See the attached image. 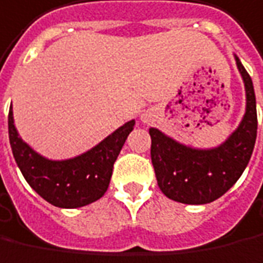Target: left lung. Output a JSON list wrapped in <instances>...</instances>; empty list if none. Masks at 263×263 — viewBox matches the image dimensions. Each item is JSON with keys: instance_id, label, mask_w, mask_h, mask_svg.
Returning <instances> with one entry per match:
<instances>
[{"instance_id": "1", "label": "left lung", "mask_w": 263, "mask_h": 263, "mask_svg": "<svg viewBox=\"0 0 263 263\" xmlns=\"http://www.w3.org/2000/svg\"><path fill=\"white\" fill-rule=\"evenodd\" d=\"M245 86V114L238 127L215 147L199 149L175 140L162 130L149 128L152 163L157 184L180 203L206 204L225 195L238 182L251 160L256 140V99L252 79L233 54Z\"/></svg>"}]
</instances>
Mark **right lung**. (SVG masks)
Masks as SVG:
<instances>
[{"mask_svg":"<svg viewBox=\"0 0 263 263\" xmlns=\"http://www.w3.org/2000/svg\"><path fill=\"white\" fill-rule=\"evenodd\" d=\"M135 124L136 120L124 123L81 155L54 160L40 155L21 139L12 106L8 113V136L18 169L40 196L61 209L86 206L106 193L114 162Z\"/></svg>","mask_w":263,"mask_h":263,"instance_id":"obj_1","label":"right lung"}]
</instances>
